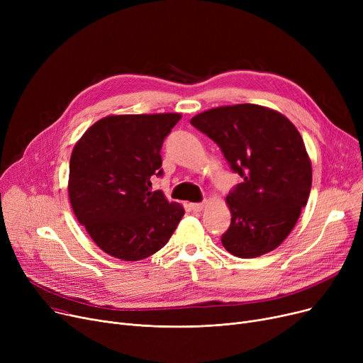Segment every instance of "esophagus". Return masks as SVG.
<instances>
[{
    "mask_svg": "<svg viewBox=\"0 0 363 363\" xmlns=\"http://www.w3.org/2000/svg\"><path fill=\"white\" fill-rule=\"evenodd\" d=\"M189 207H191V211H194V212H201L206 207V203H191L189 204Z\"/></svg>",
    "mask_w": 363,
    "mask_h": 363,
    "instance_id": "obj_1",
    "label": "esophagus"
}]
</instances>
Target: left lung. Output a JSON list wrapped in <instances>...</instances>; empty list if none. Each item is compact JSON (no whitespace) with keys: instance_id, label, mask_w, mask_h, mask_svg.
Here are the masks:
<instances>
[{"instance_id":"left-lung-1","label":"left lung","mask_w":363,"mask_h":363,"mask_svg":"<svg viewBox=\"0 0 363 363\" xmlns=\"http://www.w3.org/2000/svg\"><path fill=\"white\" fill-rule=\"evenodd\" d=\"M191 125L213 140L244 179L226 204L231 225L222 244L253 259L290 235L312 186V163L297 128L277 110L257 104L222 106L199 113Z\"/></svg>"}]
</instances>
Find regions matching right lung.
I'll return each instance as SVG.
<instances>
[{
	"instance_id": "obj_1",
	"label": "right lung",
	"mask_w": 363,
	"mask_h": 363,
	"mask_svg": "<svg viewBox=\"0 0 363 363\" xmlns=\"http://www.w3.org/2000/svg\"><path fill=\"white\" fill-rule=\"evenodd\" d=\"M179 113L111 114L89 126L74 144L69 166L73 213L100 249L135 262L159 252L185 211L150 191L162 177L160 150Z\"/></svg>"
}]
</instances>
